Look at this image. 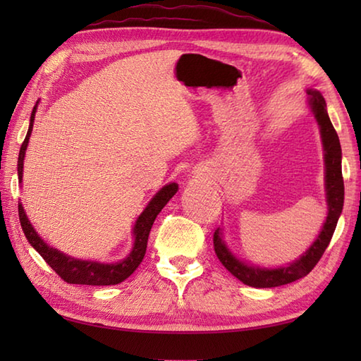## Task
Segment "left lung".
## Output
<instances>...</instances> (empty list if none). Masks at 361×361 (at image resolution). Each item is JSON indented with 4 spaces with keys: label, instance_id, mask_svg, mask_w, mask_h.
I'll return each instance as SVG.
<instances>
[{
    "label": "left lung",
    "instance_id": "obj_1",
    "mask_svg": "<svg viewBox=\"0 0 361 361\" xmlns=\"http://www.w3.org/2000/svg\"><path fill=\"white\" fill-rule=\"evenodd\" d=\"M307 93L312 97L310 105L321 127V137H323V145L326 152V190L329 204L326 224L315 243L305 251V255H302V257H299L296 262L290 264L288 267L274 268V270L248 267L240 262V260H237L225 247V243L220 237V229L217 228L216 231H214V250H216L219 260L229 273L250 287H279L307 276L313 270V267L319 262L321 256L324 255L326 248L329 247V243H331L336 224H338V217L343 211L344 181L341 173V145L338 135H336L331 119H329L324 97L321 96L318 91L309 90Z\"/></svg>",
    "mask_w": 361,
    "mask_h": 361
}]
</instances>
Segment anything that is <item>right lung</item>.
Segmentation results:
<instances>
[{"mask_svg":"<svg viewBox=\"0 0 361 361\" xmlns=\"http://www.w3.org/2000/svg\"><path fill=\"white\" fill-rule=\"evenodd\" d=\"M34 116H35V106L32 110V114H30V126L27 130V135L20 147V155H18L20 181L23 176V159H25V152L29 142V136H30V132H32ZM176 190H178V185H176V183H171V185L164 186L155 197L152 198V202L149 203L147 208L144 209L140 219L136 220V225L133 229L135 247L132 252L128 255V257L119 264H97V262H88V260H78L74 257L65 256L63 252H60L57 250L49 248L48 245H46L34 231V228L29 224L26 212L23 209L21 204H18L20 224L27 242L32 245V247L38 251V255L44 259V262L48 264L65 282L82 283V286H114V283H121L122 281H126L142 262L153 221H155L157 216L161 212V209L164 208L166 203L176 194Z\"/></svg>","mask_w":361,"mask_h":361,"instance_id":"add662e5","label":"right lung"}]
</instances>
